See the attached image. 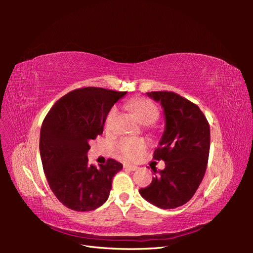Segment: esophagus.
Returning a JSON list of instances; mask_svg holds the SVG:
<instances>
[{
	"mask_svg": "<svg viewBox=\"0 0 253 253\" xmlns=\"http://www.w3.org/2000/svg\"><path fill=\"white\" fill-rule=\"evenodd\" d=\"M124 168H125V169H126V170H129V171H136L137 169H138V167H137V166L129 165V164H125Z\"/></svg>",
	"mask_w": 253,
	"mask_h": 253,
	"instance_id": "obj_1",
	"label": "esophagus"
}]
</instances>
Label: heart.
I'll list each match as a JSON object with an SVG mask.
<instances>
[{"mask_svg":"<svg viewBox=\"0 0 253 253\" xmlns=\"http://www.w3.org/2000/svg\"><path fill=\"white\" fill-rule=\"evenodd\" d=\"M127 106L142 124H152L159 116V111L156 104L147 98H134L127 102ZM117 108L114 106L106 115L104 122V127L106 131H110L112 128L113 122L117 116ZM147 148V140L143 138H134V137H125L117 143L119 153L126 159H134L138 157Z\"/></svg>","mask_w":253,"mask_h":253,"instance_id":"b5f03b06","label":"heart"}]
</instances>
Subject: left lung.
<instances>
[{
	"instance_id": "8db88e82",
	"label": "left lung",
	"mask_w": 253,
	"mask_h": 253,
	"mask_svg": "<svg viewBox=\"0 0 253 253\" xmlns=\"http://www.w3.org/2000/svg\"><path fill=\"white\" fill-rule=\"evenodd\" d=\"M147 95L160 102L166 126L154 152L166 168L153 169L151 185L140 195L162 209H174L188 203L200 187L210 150V126L200 108L173 91H151Z\"/></svg>"
}]
</instances>
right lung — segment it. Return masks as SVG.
<instances>
[{
    "label": "right lung",
    "instance_id": "right-lung-1",
    "mask_svg": "<svg viewBox=\"0 0 253 253\" xmlns=\"http://www.w3.org/2000/svg\"><path fill=\"white\" fill-rule=\"evenodd\" d=\"M126 91L82 87L53 104L40 133V154L48 185L58 200L75 211H91L109 198L112 180L122 165L108 159L88 165L89 140L103 133L106 115Z\"/></svg>",
    "mask_w": 253,
    "mask_h": 253
}]
</instances>
